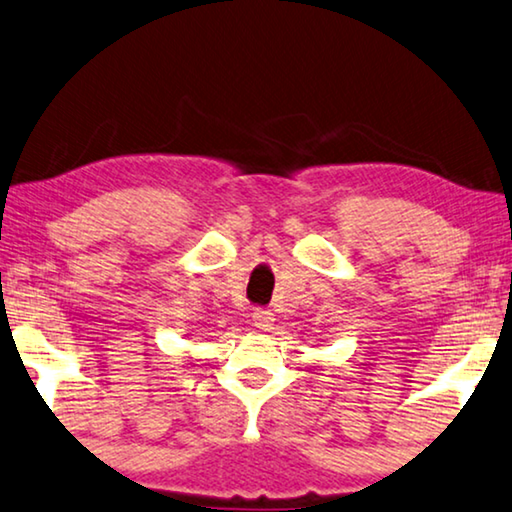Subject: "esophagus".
Masks as SVG:
<instances>
[{
  "mask_svg": "<svg viewBox=\"0 0 512 512\" xmlns=\"http://www.w3.org/2000/svg\"><path fill=\"white\" fill-rule=\"evenodd\" d=\"M251 322H254L256 329L272 331V326H274V313L267 311V308H256V311L251 313Z\"/></svg>",
  "mask_w": 512,
  "mask_h": 512,
  "instance_id": "34e87169",
  "label": "esophagus"
}]
</instances>
